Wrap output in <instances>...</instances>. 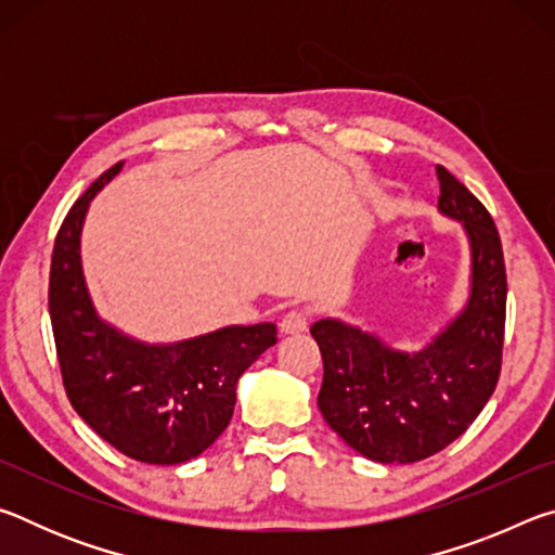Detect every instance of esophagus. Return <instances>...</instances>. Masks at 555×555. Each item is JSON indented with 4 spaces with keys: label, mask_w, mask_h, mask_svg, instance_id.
<instances>
[{
    "label": "esophagus",
    "mask_w": 555,
    "mask_h": 555,
    "mask_svg": "<svg viewBox=\"0 0 555 555\" xmlns=\"http://www.w3.org/2000/svg\"><path fill=\"white\" fill-rule=\"evenodd\" d=\"M281 333L284 335H300L308 331V315L304 311H288L284 318H281Z\"/></svg>",
    "instance_id": "esophagus-1"
}]
</instances>
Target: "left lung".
<instances>
[{
  "mask_svg": "<svg viewBox=\"0 0 555 555\" xmlns=\"http://www.w3.org/2000/svg\"><path fill=\"white\" fill-rule=\"evenodd\" d=\"M438 208L463 222L473 255L467 306L424 350L399 352L333 318L311 327L323 354L318 406L337 436L377 463H418L480 416L502 370L506 271L492 215L436 166Z\"/></svg>",
  "mask_w": 555,
  "mask_h": 555,
  "instance_id": "obj_1",
  "label": "left lung"
}]
</instances>
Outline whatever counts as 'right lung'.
Listing matches in <instances>:
<instances>
[{"instance_id":"obj_1","label":"right lung","mask_w":555,"mask_h":555,"mask_svg":"<svg viewBox=\"0 0 555 555\" xmlns=\"http://www.w3.org/2000/svg\"><path fill=\"white\" fill-rule=\"evenodd\" d=\"M107 168L65 215L55 234L49 313L63 387L78 416L131 460L178 465L208 450L230 426L237 382L276 345V325H230L173 345L121 335L92 308L80 267L90 201L119 173Z\"/></svg>"}]
</instances>
